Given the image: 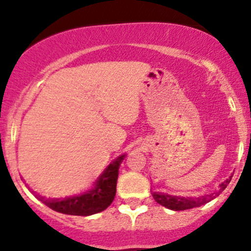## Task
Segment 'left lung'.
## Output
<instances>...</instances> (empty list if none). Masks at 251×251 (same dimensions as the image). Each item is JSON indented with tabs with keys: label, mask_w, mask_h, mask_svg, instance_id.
<instances>
[{
	"label": "left lung",
	"mask_w": 251,
	"mask_h": 251,
	"mask_svg": "<svg viewBox=\"0 0 251 251\" xmlns=\"http://www.w3.org/2000/svg\"><path fill=\"white\" fill-rule=\"evenodd\" d=\"M232 176H229L228 178L225 179L224 182H221V184L219 186V189L214 193L205 194V196L198 197V198H191V197H176V196H169V194L164 193H158V192H154L153 198L156 203H159L163 206L168 207L170 210H175V211H181V210H187V209H193V207H198L201 205H204L209 203L210 201H212L214 198H216V196H219L222 191L227 187V184L231 182Z\"/></svg>",
	"instance_id": "left-lung-1"
}]
</instances>
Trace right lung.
Here are the masks:
<instances>
[{
	"label": "right lung",
	"mask_w": 251,
	"mask_h": 251,
	"mask_svg": "<svg viewBox=\"0 0 251 251\" xmlns=\"http://www.w3.org/2000/svg\"><path fill=\"white\" fill-rule=\"evenodd\" d=\"M125 154L114 159L100 176L96 179L93 187L85 193L77 196L65 197L62 199H46L39 196L37 198L57 212L75 216H90L107 209L114 201L116 193V181L119 168L123 163Z\"/></svg>",
	"instance_id": "obj_1"
}]
</instances>
